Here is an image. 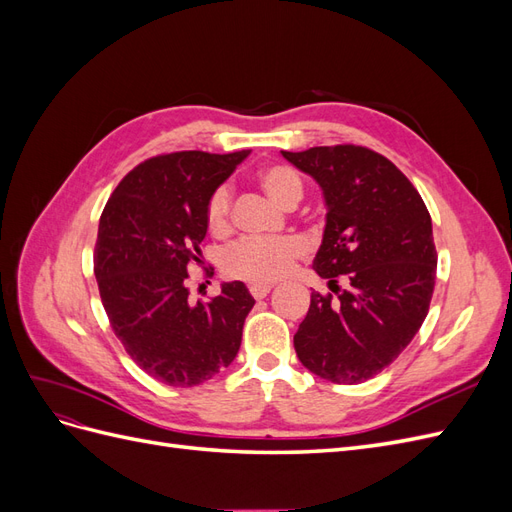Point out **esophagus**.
<instances>
[{
	"label": "esophagus",
	"instance_id": "1",
	"mask_svg": "<svg viewBox=\"0 0 512 512\" xmlns=\"http://www.w3.org/2000/svg\"><path fill=\"white\" fill-rule=\"evenodd\" d=\"M271 284H252L250 286V292H252V297L254 299H265L267 297V294L271 292Z\"/></svg>",
	"mask_w": 512,
	"mask_h": 512
}]
</instances>
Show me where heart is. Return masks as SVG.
<instances>
[{
    "label": "heart",
    "mask_w": 512,
    "mask_h": 512,
    "mask_svg": "<svg viewBox=\"0 0 512 512\" xmlns=\"http://www.w3.org/2000/svg\"><path fill=\"white\" fill-rule=\"evenodd\" d=\"M258 183L275 203L284 207L299 203V198L303 196V181L288 166H265L258 173ZM230 203L232 196L228 185H220L207 200V226L215 235H222L230 226ZM305 252V241L294 235L273 239H241L224 252L222 269L228 277L250 284L275 282L284 277L292 269L294 260L301 258Z\"/></svg>",
    "instance_id": "b5f03b06"
}]
</instances>
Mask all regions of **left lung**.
Here are the masks:
<instances>
[{
  "label": "left lung",
  "instance_id": "1",
  "mask_svg": "<svg viewBox=\"0 0 512 512\" xmlns=\"http://www.w3.org/2000/svg\"><path fill=\"white\" fill-rule=\"evenodd\" d=\"M282 156L322 190L327 218L312 267L337 294L312 292L294 350L322 380L361 384L397 359L429 312L438 265L429 211L408 177L371 149Z\"/></svg>",
  "mask_w": 512,
  "mask_h": 512
}]
</instances>
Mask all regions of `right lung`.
<instances>
[{"mask_svg":"<svg viewBox=\"0 0 512 512\" xmlns=\"http://www.w3.org/2000/svg\"><path fill=\"white\" fill-rule=\"evenodd\" d=\"M250 151H179L138 164L102 211L94 254L100 299L132 361L168 386H196L239 352L254 297L224 282L190 303L188 267L200 262L207 200Z\"/></svg>","mask_w":512,"mask_h":512,"instance_id":"right-lung-1","label":"right lung"}]
</instances>
